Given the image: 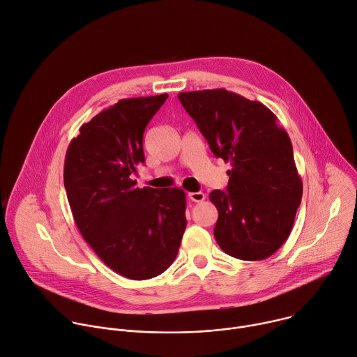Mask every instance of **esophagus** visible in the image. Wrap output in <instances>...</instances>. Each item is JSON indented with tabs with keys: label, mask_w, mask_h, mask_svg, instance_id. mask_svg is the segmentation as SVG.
<instances>
[{
	"label": "esophagus",
	"mask_w": 357,
	"mask_h": 357,
	"mask_svg": "<svg viewBox=\"0 0 357 357\" xmlns=\"http://www.w3.org/2000/svg\"><path fill=\"white\" fill-rule=\"evenodd\" d=\"M188 199H191L192 202H201L205 199V194L198 191V192H188Z\"/></svg>",
	"instance_id": "esophagus-1"
}]
</instances>
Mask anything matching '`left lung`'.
<instances>
[{"label": "left lung", "instance_id": "8db88e82", "mask_svg": "<svg viewBox=\"0 0 357 357\" xmlns=\"http://www.w3.org/2000/svg\"><path fill=\"white\" fill-rule=\"evenodd\" d=\"M212 153L231 165L227 191L213 190L220 248L241 260H263L287 241L301 204L303 181L293 145L261 102L225 89L180 93Z\"/></svg>", "mask_w": 357, "mask_h": 357}]
</instances>
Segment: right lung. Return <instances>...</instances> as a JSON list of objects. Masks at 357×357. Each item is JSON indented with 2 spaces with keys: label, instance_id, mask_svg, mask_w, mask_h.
Instances as JSON below:
<instances>
[{
  "label": "right lung",
  "instance_id": "add662e5",
  "mask_svg": "<svg viewBox=\"0 0 357 357\" xmlns=\"http://www.w3.org/2000/svg\"><path fill=\"white\" fill-rule=\"evenodd\" d=\"M167 94L119 100L83 123L64 159V187L84 241L130 280L162 274L185 231V192L139 188L130 176L145 163L144 132Z\"/></svg>",
  "mask_w": 357,
  "mask_h": 357
}]
</instances>
